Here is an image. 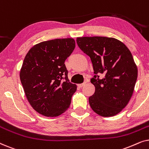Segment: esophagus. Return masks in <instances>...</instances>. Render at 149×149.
I'll return each instance as SVG.
<instances>
[{"mask_svg":"<svg viewBox=\"0 0 149 149\" xmlns=\"http://www.w3.org/2000/svg\"><path fill=\"white\" fill-rule=\"evenodd\" d=\"M85 84H86V82H85V83H81V84H79L78 85V87H82L84 86Z\"/></svg>","mask_w":149,"mask_h":149,"instance_id":"1","label":"esophagus"}]
</instances>
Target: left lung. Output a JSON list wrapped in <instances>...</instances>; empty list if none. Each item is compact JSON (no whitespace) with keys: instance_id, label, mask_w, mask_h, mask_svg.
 Returning a JSON list of instances; mask_svg holds the SVG:
<instances>
[{"instance_id":"1","label":"left lung","mask_w":149,"mask_h":149,"mask_svg":"<svg viewBox=\"0 0 149 149\" xmlns=\"http://www.w3.org/2000/svg\"><path fill=\"white\" fill-rule=\"evenodd\" d=\"M77 42L90 58L94 71L91 83L95 93L89 97V105L102 117L116 115L129 102L137 80L138 68L131 52L114 38L85 36L77 38Z\"/></svg>"}]
</instances>
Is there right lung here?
Segmentation results:
<instances>
[{"mask_svg":"<svg viewBox=\"0 0 149 149\" xmlns=\"http://www.w3.org/2000/svg\"><path fill=\"white\" fill-rule=\"evenodd\" d=\"M74 48L73 38H57L35 45L26 54L20 80L28 102L38 113L57 117L70 107L77 85L69 82L64 62Z\"/></svg>","mask_w":149,"mask_h":149,"instance_id":"1","label":"right lung"}]
</instances>
